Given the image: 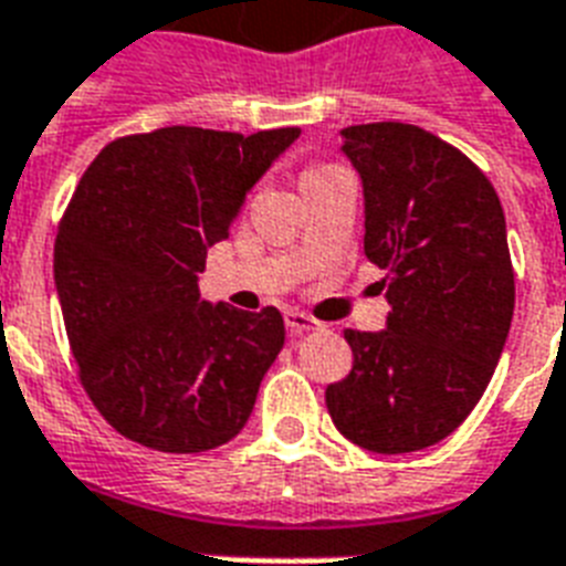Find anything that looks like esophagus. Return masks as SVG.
<instances>
[{"instance_id":"obj_1","label":"esophagus","mask_w":566,"mask_h":566,"mask_svg":"<svg viewBox=\"0 0 566 566\" xmlns=\"http://www.w3.org/2000/svg\"><path fill=\"white\" fill-rule=\"evenodd\" d=\"M284 323L291 328V337L311 335V332H319V328H323L319 319L308 317V314H302V311H287V314H284Z\"/></svg>"}]
</instances>
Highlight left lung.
Wrapping results in <instances>:
<instances>
[{
    "label": "left lung",
    "instance_id": "left-lung-1",
    "mask_svg": "<svg viewBox=\"0 0 566 566\" xmlns=\"http://www.w3.org/2000/svg\"><path fill=\"white\" fill-rule=\"evenodd\" d=\"M340 137L390 314L381 332L346 328L353 373L326 387V405L344 438L402 455L452 434L500 364L514 317L505 213L488 176L426 128L370 123Z\"/></svg>",
    "mask_w": 566,
    "mask_h": 566
}]
</instances>
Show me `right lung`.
<instances>
[{
	"label": "right lung",
	"mask_w": 566,
	"mask_h": 566,
	"mask_svg": "<svg viewBox=\"0 0 566 566\" xmlns=\"http://www.w3.org/2000/svg\"><path fill=\"white\" fill-rule=\"evenodd\" d=\"M296 137L158 128L108 144L78 181L55 238V291L84 390L128 440L205 452L247 426L284 319L211 305L199 273Z\"/></svg>",
	"instance_id": "add662e5"
}]
</instances>
